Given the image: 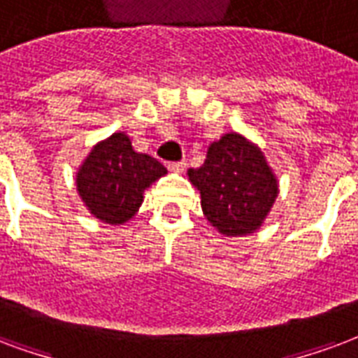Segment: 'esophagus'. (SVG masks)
I'll list each match as a JSON object with an SVG mask.
<instances>
[{
  "label": "esophagus",
  "instance_id": "34e87169",
  "mask_svg": "<svg viewBox=\"0 0 358 358\" xmlns=\"http://www.w3.org/2000/svg\"><path fill=\"white\" fill-rule=\"evenodd\" d=\"M185 168H187V162H185V160L169 162V164H168V169H171V171H185Z\"/></svg>",
  "mask_w": 358,
  "mask_h": 358
}]
</instances>
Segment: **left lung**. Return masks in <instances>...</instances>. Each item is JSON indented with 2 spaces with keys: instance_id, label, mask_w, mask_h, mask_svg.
<instances>
[{
  "instance_id": "obj_1",
  "label": "left lung",
  "mask_w": 358,
  "mask_h": 358,
  "mask_svg": "<svg viewBox=\"0 0 358 358\" xmlns=\"http://www.w3.org/2000/svg\"><path fill=\"white\" fill-rule=\"evenodd\" d=\"M189 179L200 190L206 219L225 236L257 231L278 196L263 152L238 133L211 143L206 162L189 169Z\"/></svg>"
}]
</instances>
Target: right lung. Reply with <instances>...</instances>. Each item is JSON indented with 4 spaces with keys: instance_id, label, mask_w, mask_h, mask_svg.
<instances>
[{
    "instance_id": "obj_1",
    "label": "right lung",
    "mask_w": 358,
    "mask_h": 358,
    "mask_svg": "<svg viewBox=\"0 0 358 358\" xmlns=\"http://www.w3.org/2000/svg\"><path fill=\"white\" fill-rule=\"evenodd\" d=\"M166 173L160 162L135 152L125 133L99 143L76 176L78 192L96 219L122 225L143 204V192Z\"/></svg>"
}]
</instances>
